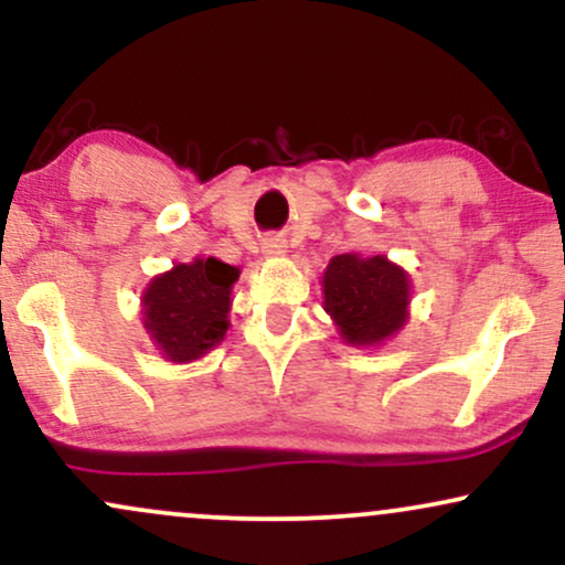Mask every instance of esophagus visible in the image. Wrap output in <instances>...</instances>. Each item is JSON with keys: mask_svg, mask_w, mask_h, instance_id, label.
Segmentation results:
<instances>
[{"mask_svg": "<svg viewBox=\"0 0 565 565\" xmlns=\"http://www.w3.org/2000/svg\"><path fill=\"white\" fill-rule=\"evenodd\" d=\"M263 252H265V255H268V257H278V255H284V252H287V242H284V238H278V236L265 238Z\"/></svg>", "mask_w": 565, "mask_h": 565, "instance_id": "1", "label": "esophagus"}]
</instances>
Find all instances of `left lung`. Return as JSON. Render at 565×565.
<instances>
[{
	"instance_id": "8db88e82",
	"label": "left lung",
	"mask_w": 565,
	"mask_h": 565,
	"mask_svg": "<svg viewBox=\"0 0 565 565\" xmlns=\"http://www.w3.org/2000/svg\"><path fill=\"white\" fill-rule=\"evenodd\" d=\"M323 310L342 342L353 348L385 345L408 321L412 278L385 255L345 252L329 260L321 276Z\"/></svg>"
}]
</instances>
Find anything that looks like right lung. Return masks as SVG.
I'll return each instance as SVG.
<instances>
[{
  "mask_svg": "<svg viewBox=\"0 0 565 565\" xmlns=\"http://www.w3.org/2000/svg\"><path fill=\"white\" fill-rule=\"evenodd\" d=\"M238 274L236 265L217 257H193L148 281L140 295L142 329L161 359L191 364L225 340Z\"/></svg>",
  "mask_w": 565,
  "mask_h": 565,
  "instance_id": "add662e5",
  "label": "right lung"
}]
</instances>
